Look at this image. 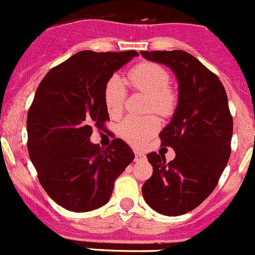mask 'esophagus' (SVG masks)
Returning a JSON list of instances; mask_svg holds the SVG:
<instances>
[{
	"mask_svg": "<svg viewBox=\"0 0 255 255\" xmlns=\"http://www.w3.org/2000/svg\"><path fill=\"white\" fill-rule=\"evenodd\" d=\"M135 162H139L141 161V159L145 158V154H144L143 152H139V150H135Z\"/></svg>",
	"mask_w": 255,
	"mask_h": 255,
	"instance_id": "obj_1",
	"label": "esophagus"
}]
</instances>
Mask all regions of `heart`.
Instances as JSON below:
<instances>
[{"label": "heart", "instance_id": "obj_1", "mask_svg": "<svg viewBox=\"0 0 255 255\" xmlns=\"http://www.w3.org/2000/svg\"><path fill=\"white\" fill-rule=\"evenodd\" d=\"M130 83L136 91L147 94L148 110L162 116H170L177 106V94L168 87L170 75L167 70L152 62H143L130 70ZM126 91L119 76L108 79L103 91V101L108 115L117 117L123 112ZM159 129V120L154 115L144 117L129 116L119 125V134L134 147H141Z\"/></svg>", "mask_w": 255, "mask_h": 255}]
</instances>
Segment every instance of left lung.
Instances as JSON below:
<instances>
[{
  "label": "left lung",
  "mask_w": 255,
  "mask_h": 255,
  "mask_svg": "<svg viewBox=\"0 0 255 255\" xmlns=\"http://www.w3.org/2000/svg\"><path fill=\"white\" fill-rule=\"evenodd\" d=\"M149 61L170 67L179 83V102L172 120L159 132L161 145L176 155L147 154L153 175L141 193L148 206L164 216L197 208L215 190L231 153L233 116L217 75L185 51H141Z\"/></svg>",
  "instance_id": "8db88e82"
}]
</instances>
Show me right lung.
Returning <instances> with one entry per match:
<instances>
[{
  "label": "right lung",
  "mask_w": 255,
  "mask_h": 255,
  "mask_svg": "<svg viewBox=\"0 0 255 255\" xmlns=\"http://www.w3.org/2000/svg\"><path fill=\"white\" fill-rule=\"evenodd\" d=\"M138 52L82 51L47 73L28 111L30 161L40 185L67 211L89 212L107 203L115 180L134 159L121 139L101 149L91 143L108 112L103 91L115 71Z\"/></svg>",
  "instance_id": "right-lung-1"
}]
</instances>
